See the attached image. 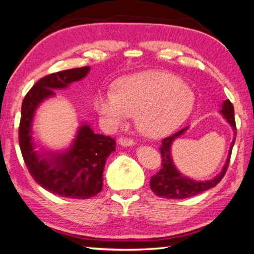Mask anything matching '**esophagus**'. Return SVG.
<instances>
[{"mask_svg": "<svg viewBox=\"0 0 254 254\" xmlns=\"http://www.w3.org/2000/svg\"><path fill=\"white\" fill-rule=\"evenodd\" d=\"M118 143L120 144V145H123V146H132L135 144L134 139L127 138V137H120L118 139Z\"/></svg>", "mask_w": 254, "mask_h": 254, "instance_id": "esophagus-1", "label": "esophagus"}]
</instances>
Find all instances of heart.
I'll list each match as a JSON object with an SVG mask.
<instances>
[{"mask_svg": "<svg viewBox=\"0 0 254 254\" xmlns=\"http://www.w3.org/2000/svg\"><path fill=\"white\" fill-rule=\"evenodd\" d=\"M195 96L181 78L165 71H144L122 78L115 91H100L95 111L110 128H119L136 115L139 131L147 137H163L192 114Z\"/></svg>", "mask_w": 254, "mask_h": 254, "instance_id": "obj_1", "label": "heart"}]
</instances>
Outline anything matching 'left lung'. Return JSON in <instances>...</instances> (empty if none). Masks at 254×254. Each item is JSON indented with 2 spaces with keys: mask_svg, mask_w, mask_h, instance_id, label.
I'll use <instances>...</instances> for the list:
<instances>
[{
  "mask_svg": "<svg viewBox=\"0 0 254 254\" xmlns=\"http://www.w3.org/2000/svg\"><path fill=\"white\" fill-rule=\"evenodd\" d=\"M220 114L224 116L226 122L231 125L234 131V138L231 149H229L228 152V157L220 173L214 178L209 179V181H194V179H190L179 173V170L174 165L170 150L175 139H177L179 136L184 134V132L189 129V127H186L184 129L175 132L174 135H171L169 137L162 140V145L160 147V153H161L162 159V167L154 176L151 177L150 181L151 190H153L158 196L174 198V200H182V198L192 197L195 196V195L212 189V187L216 186L218 183L221 181L222 177L225 176L226 170H227L229 165V160H231L232 149L236 139V124L235 117H234V107L231 103V101H224V103L221 105Z\"/></svg>",
  "mask_w": 254,
  "mask_h": 254,
  "instance_id": "obj_1",
  "label": "left lung"
}]
</instances>
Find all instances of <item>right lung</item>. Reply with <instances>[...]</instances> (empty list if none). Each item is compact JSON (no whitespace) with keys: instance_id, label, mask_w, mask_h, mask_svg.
<instances>
[{"instance_id":"add662e5","label":"right lung","mask_w":254,"mask_h":254,"mask_svg":"<svg viewBox=\"0 0 254 254\" xmlns=\"http://www.w3.org/2000/svg\"><path fill=\"white\" fill-rule=\"evenodd\" d=\"M89 69L64 70L38 80L22 101L19 126V145L32 177L49 192L77 200L93 197L102 190L105 161L116 150V140L95 134L83 123L68 149L37 151L33 137V122L37 108L45 100L56 96V89L67 88L73 81L83 79Z\"/></svg>"}]
</instances>
